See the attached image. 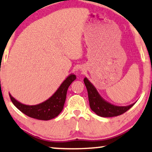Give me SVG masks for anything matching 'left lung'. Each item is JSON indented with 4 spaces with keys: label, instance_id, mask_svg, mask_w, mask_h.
<instances>
[{
    "label": "left lung",
    "instance_id": "1",
    "mask_svg": "<svg viewBox=\"0 0 152 152\" xmlns=\"http://www.w3.org/2000/svg\"><path fill=\"white\" fill-rule=\"evenodd\" d=\"M84 82L88 91L89 104H90L91 109L97 115L101 116V117H114V116L121 115L128 111L136 103H133L128 106L114 105L106 101L99 95L96 88L86 77L84 79Z\"/></svg>",
    "mask_w": 152,
    "mask_h": 152
}]
</instances>
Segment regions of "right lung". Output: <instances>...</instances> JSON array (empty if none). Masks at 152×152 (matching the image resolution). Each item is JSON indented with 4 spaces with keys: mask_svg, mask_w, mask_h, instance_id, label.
Here are the masks:
<instances>
[{
    "mask_svg": "<svg viewBox=\"0 0 152 152\" xmlns=\"http://www.w3.org/2000/svg\"><path fill=\"white\" fill-rule=\"evenodd\" d=\"M76 78L75 75H69L50 98L38 104H24L16 100L10 93V99L18 110L29 117L41 120H52L57 117L63 110L68 87Z\"/></svg>",
    "mask_w": 152,
    "mask_h": 152,
    "instance_id": "right-lung-1",
    "label": "right lung"
}]
</instances>
